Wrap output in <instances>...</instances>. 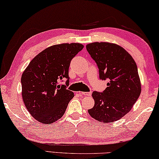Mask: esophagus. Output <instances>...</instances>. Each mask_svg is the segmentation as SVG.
Segmentation results:
<instances>
[{
  "label": "esophagus",
  "instance_id": "obj_1",
  "mask_svg": "<svg viewBox=\"0 0 159 159\" xmlns=\"http://www.w3.org/2000/svg\"><path fill=\"white\" fill-rule=\"evenodd\" d=\"M80 93H82V94L83 96H84V97H90L91 94H92L91 92H81Z\"/></svg>",
  "mask_w": 159,
  "mask_h": 159
}]
</instances>
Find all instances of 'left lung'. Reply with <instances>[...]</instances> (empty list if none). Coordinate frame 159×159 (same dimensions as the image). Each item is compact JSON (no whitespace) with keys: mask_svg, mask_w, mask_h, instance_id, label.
Returning a JSON list of instances; mask_svg holds the SVG:
<instances>
[{"mask_svg":"<svg viewBox=\"0 0 159 159\" xmlns=\"http://www.w3.org/2000/svg\"><path fill=\"white\" fill-rule=\"evenodd\" d=\"M86 48L97 62L100 79L109 80L103 93H92L94 106L88 113L101 123L118 120L130 111L141 93L136 62L118 44L93 42L87 44Z\"/></svg>","mask_w":159,"mask_h":159,"instance_id":"obj_1","label":"left lung"}]
</instances>
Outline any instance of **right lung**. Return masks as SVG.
Here are the masks:
<instances>
[{
    "mask_svg": "<svg viewBox=\"0 0 159 159\" xmlns=\"http://www.w3.org/2000/svg\"><path fill=\"white\" fill-rule=\"evenodd\" d=\"M79 43L49 46L34 58L21 77L23 101L34 118L42 124H51L62 118L74 93L61 85L67 80L71 60L82 50Z\"/></svg>",
    "mask_w": 159,
    "mask_h": 159,
    "instance_id": "right-lung-1",
    "label": "right lung"
}]
</instances>
